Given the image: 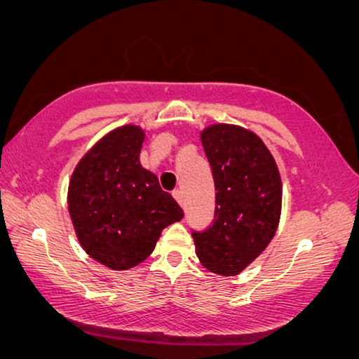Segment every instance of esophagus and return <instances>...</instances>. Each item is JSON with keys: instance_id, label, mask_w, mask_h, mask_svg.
<instances>
[{"instance_id": "obj_1", "label": "esophagus", "mask_w": 359, "mask_h": 359, "mask_svg": "<svg viewBox=\"0 0 359 359\" xmlns=\"http://www.w3.org/2000/svg\"><path fill=\"white\" fill-rule=\"evenodd\" d=\"M173 198H175L176 201H178L180 205H183V191H181V189H175V191H173Z\"/></svg>"}]
</instances>
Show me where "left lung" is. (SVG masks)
Segmentation results:
<instances>
[{
    "label": "left lung",
    "mask_w": 359,
    "mask_h": 359,
    "mask_svg": "<svg viewBox=\"0 0 359 359\" xmlns=\"http://www.w3.org/2000/svg\"><path fill=\"white\" fill-rule=\"evenodd\" d=\"M215 184L214 222L193 232L201 264L235 276L264 252L281 217L283 184L271 151L255 132L212 124L201 132Z\"/></svg>",
    "instance_id": "obj_1"
}]
</instances>
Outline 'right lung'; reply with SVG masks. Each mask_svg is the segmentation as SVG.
<instances>
[{
	"label": "right lung",
	"instance_id": "1",
	"mask_svg": "<svg viewBox=\"0 0 359 359\" xmlns=\"http://www.w3.org/2000/svg\"><path fill=\"white\" fill-rule=\"evenodd\" d=\"M145 132L122 126L97 140L78 161L68 184V212L78 242L97 263L121 271L147 259L161 230L183 209L140 165Z\"/></svg>",
	"mask_w": 359,
	"mask_h": 359
}]
</instances>
